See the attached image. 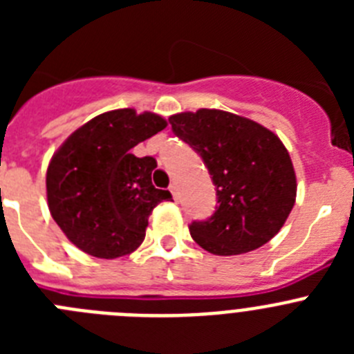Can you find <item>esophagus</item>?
<instances>
[{"mask_svg": "<svg viewBox=\"0 0 354 354\" xmlns=\"http://www.w3.org/2000/svg\"><path fill=\"white\" fill-rule=\"evenodd\" d=\"M170 192H171V195H174L175 202H179V192H177V184H175V183L170 184Z\"/></svg>", "mask_w": 354, "mask_h": 354, "instance_id": "esophagus-1", "label": "esophagus"}]
</instances>
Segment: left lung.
<instances>
[{"label":"left lung","mask_w":354,"mask_h":354,"mask_svg":"<svg viewBox=\"0 0 354 354\" xmlns=\"http://www.w3.org/2000/svg\"><path fill=\"white\" fill-rule=\"evenodd\" d=\"M168 122L216 186L214 214L189 225L193 239L214 255H239L273 239L296 200L292 161L277 134L221 109L177 113Z\"/></svg>","instance_id":"1"}]
</instances>
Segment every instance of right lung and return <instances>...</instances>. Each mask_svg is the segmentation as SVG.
<instances>
[{
    "label": "right lung",
    "instance_id": "1",
    "mask_svg": "<svg viewBox=\"0 0 354 354\" xmlns=\"http://www.w3.org/2000/svg\"><path fill=\"white\" fill-rule=\"evenodd\" d=\"M165 127L167 120L156 113L113 109L86 122L56 150L46 175L49 211L84 253L117 259L134 252L152 209L171 198L152 184L156 159L131 154Z\"/></svg>",
    "mask_w": 354,
    "mask_h": 354
}]
</instances>
